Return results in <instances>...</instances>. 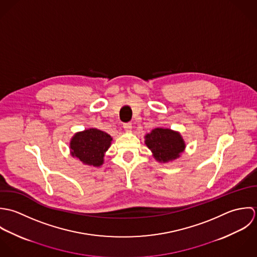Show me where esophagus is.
I'll use <instances>...</instances> for the list:
<instances>
[{
    "mask_svg": "<svg viewBox=\"0 0 257 257\" xmlns=\"http://www.w3.org/2000/svg\"><path fill=\"white\" fill-rule=\"evenodd\" d=\"M123 128L126 130V131H131L132 129V123L131 122H127V123H124L123 124Z\"/></svg>",
    "mask_w": 257,
    "mask_h": 257,
    "instance_id": "obj_1",
    "label": "esophagus"
}]
</instances>
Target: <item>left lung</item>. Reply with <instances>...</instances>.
<instances>
[{
  "mask_svg": "<svg viewBox=\"0 0 257 257\" xmlns=\"http://www.w3.org/2000/svg\"><path fill=\"white\" fill-rule=\"evenodd\" d=\"M145 143L160 162L174 160L185 149V143L181 135L170 129H154L146 135Z\"/></svg>",
  "mask_w": 257,
  "mask_h": 257,
  "instance_id": "left-lung-1",
  "label": "left lung"
}]
</instances>
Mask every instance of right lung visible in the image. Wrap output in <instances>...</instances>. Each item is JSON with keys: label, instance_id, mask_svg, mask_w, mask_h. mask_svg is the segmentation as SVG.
<instances>
[{"label": "right lung", "instance_id": "obj_1", "mask_svg": "<svg viewBox=\"0 0 257 257\" xmlns=\"http://www.w3.org/2000/svg\"><path fill=\"white\" fill-rule=\"evenodd\" d=\"M111 140L110 135L98 129L92 128L76 133L70 142L71 154L84 164L99 167Z\"/></svg>", "mask_w": 257, "mask_h": 257}]
</instances>
